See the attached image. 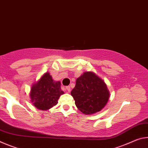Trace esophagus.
<instances>
[{"mask_svg": "<svg viewBox=\"0 0 148 148\" xmlns=\"http://www.w3.org/2000/svg\"><path fill=\"white\" fill-rule=\"evenodd\" d=\"M65 88L67 89V92H69L71 91V88H70L69 86H67L66 88Z\"/></svg>", "mask_w": 148, "mask_h": 148, "instance_id": "34e87169", "label": "esophagus"}]
</instances>
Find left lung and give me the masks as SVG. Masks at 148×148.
<instances>
[{
  "label": "left lung",
  "mask_w": 148,
  "mask_h": 148,
  "mask_svg": "<svg viewBox=\"0 0 148 148\" xmlns=\"http://www.w3.org/2000/svg\"><path fill=\"white\" fill-rule=\"evenodd\" d=\"M71 94L77 108L85 115L100 111L110 98L105 82L92 71L84 72L77 79Z\"/></svg>",
  "instance_id": "obj_1"
}]
</instances>
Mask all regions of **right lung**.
<instances>
[{
  "label": "right lung",
  "mask_w": 148,
  "mask_h": 148,
  "mask_svg": "<svg viewBox=\"0 0 148 148\" xmlns=\"http://www.w3.org/2000/svg\"><path fill=\"white\" fill-rule=\"evenodd\" d=\"M64 94L61 83L54 81L50 73L47 72L31 86L29 96L36 108L46 111L56 105L60 96Z\"/></svg>",
  "instance_id": "obj_1"
}]
</instances>
